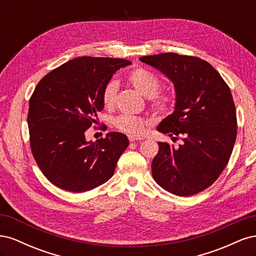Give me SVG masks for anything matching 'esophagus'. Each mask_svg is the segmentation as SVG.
Masks as SVG:
<instances>
[{
	"label": "esophagus",
	"instance_id": "esophagus-1",
	"mask_svg": "<svg viewBox=\"0 0 256 256\" xmlns=\"http://www.w3.org/2000/svg\"><path fill=\"white\" fill-rule=\"evenodd\" d=\"M128 138H129L130 142H136V141H141V140H143L142 138L134 136H128Z\"/></svg>",
	"mask_w": 256,
	"mask_h": 256
}]
</instances>
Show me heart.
<instances>
[{"label": "heart", "instance_id": "obj_1", "mask_svg": "<svg viewBox=\"0 0 256 256\" xmlns=\"http://www.w3.org/2000/svg\"><path fill=\"white\" fill-rule=\"evenodd\" d=\"M128 80L142 95L150 97V106L154 112L164 114L172 110L175 104L174 94L168 90L157 92L160 86V79L148 69L143 67L134 69L129 72ZM118 82L114 80L106 85L102 92V102L104 106H113L116 94H118ZM114 126L122 132L131 136H140L145 131L147 122L138 116L122 114L115 118Z\"/></svg>", "mask_w": 256, "mask_h": 256}]
</instances>
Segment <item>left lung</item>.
<instances>
[{
    "label": "left lung",
    "mask_w": 256,
    "mask_h": 256,
    "mask_svg": "<svg viewBox=\"0 0 256 256\" xmlns=\"http://www.w3.org/2000/svg\"><path fill=\"white\" fill-rule=\"evenodd\" d=\"M174 83L175 111L157 130L177 147L158 142L159 152L152 164L154 182L180 196H194L218 180L226 166L237 136V118L226 82L208 62L177 53L142 56Z\"/></svg>",
    "instance_id": "1"
}]
</instances>
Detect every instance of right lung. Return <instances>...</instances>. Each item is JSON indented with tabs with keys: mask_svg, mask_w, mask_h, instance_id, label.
<instances>
[{
	"mask_svg": "<svg viewBox=\"0 0 256 256\" xmlns=\"http://www.w3.org/2000/svg\"><path fill=\"white\" fill-rule=\"evenodd\" d=\"M130 64L124 58H76L38 82L28 104L30 150L54 186L79 193L113 176L129 145L127 136L109 132L96 142H88L85 132L97 124V113L104 109V86L116 70Z\"/></svg>",
	"mask_w": 256,
	"mask_h": 256,
	"instance_id": "add662e5",
	"label": "right lung"
}]
</instances>
